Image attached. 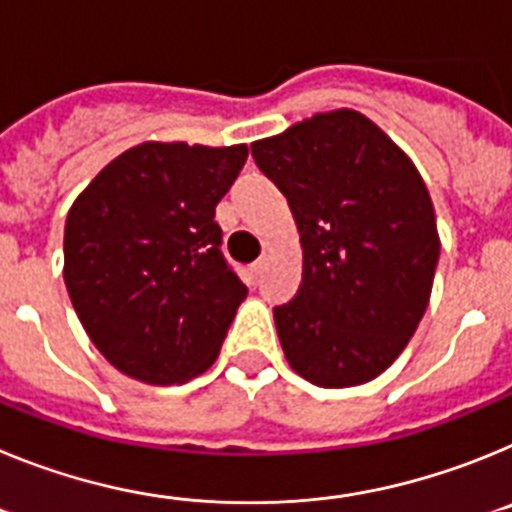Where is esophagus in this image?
<instances>
[{
  "label": "esophagus",
  "mask_w": 512,
  "mask_h": 512,
  "mask_svg": "<svg viewBox=\"0 0 512 512\" xmlns=\"http://www.w3.org/2000/svg\"><path fill=\"white\" fill-rule=\"evenodd\" d=\"M266 261H269V259H266V256H261L259 261H253V264H251V274H253V277H261V274H264Z\"/></svg>",
  "instance_id": "1"
}]
</instances>
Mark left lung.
I'll return each mask as SVG.
<instances>
[{
    "label": "left lung",
    "mask_w": 512,
    "mask_h": 512,
    "mask_svg": "<svg viewBox=\"0 0 512 512\" xmlns=\"http://www.w3.org/2000/svg\"><path fill=\"white\" fill-rule=\"evenodd\" d=\"M305 248L295 300L274 307L289 366L354 387L408 346L431 297L438 230L418 169L361 112L336 110L251 146Z\"/></svg>",
    "instance_id": "left-lung-1"
}]
</instances>
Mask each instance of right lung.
I'll list each match as a JSON object with an SVG mask.
<instances>
[{
    "mask_svg": "<svg viewBox=\"0 0 512 512\" xmlns=\"http://www.w3.org/2000/svg\"><path fill=\"white\" fill-rule=\"evenodd\" d=\"M246 146L143 143L104 166L66 217L63 282L94 346L148 384L217 359L248 289L215 220Z\"/></svg>",
    "mask_w": 512,
    "mask_h": 512,
    "instance_id": "obj_1",
    "label": "right lung"
}]
</instances>
